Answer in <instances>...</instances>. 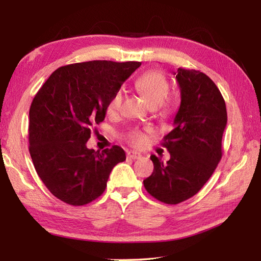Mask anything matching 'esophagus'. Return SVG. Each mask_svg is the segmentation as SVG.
Masks as SVG:
<instances>
[{
	"label": "esophagus",
	"mask_w": 261,
	"mask_h": 261,
	"mask_svg": "<svg viewBox=\"0 0 261 261\" xmlns=\"http://www.w3.org/2000/svg\"><path fill=\"white\" fill-rule=\"evenodd\" d=\"M126 154H127V157H129L130 159H134V160L141 158V154L139 152H136V151H129Z\"/></svg>",
	"instance_id": "esophagus-1"
}]
</instances>
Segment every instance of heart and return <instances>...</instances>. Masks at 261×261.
Instances as JSON below:
<instances>
[{
    "mask_svg": "<svg viewBox=\"0 0 261 261\" xmlns=\"http://www.w3.org/2000/svg\"><path fill=\"white\" fill-rule=\"evenodd\" d=\"M137 91L145 98L146 103L151 109H158L162 116H168L171 112V104L165 101L169 93V83L162 71L150 70L143 74L136 81L135 84ZM121 90L115 91L113 95L110 97L107 104L108 114L112 115L118 112L122 103ZM125 140L135 147H141L146 142V134L139 129H132L125 135Z\"/></svg>",
    "mask_w": 261,
    "mask_h": 261,
    "instance_id": "heart-1",
    "label": "heart"
}]
</instances>
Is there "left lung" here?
Segmentation results:
<instances>
[{
	"instance_id": "left-lung-1",
	"label": "left lung",
	"mask_w": 261,
	"mask_h": 261,
	"mask_svg": "<svg viewBox=\"0 0 261 261\" xmlns=\"http://www.w3.org/2000/svg\"><path fill=\"white\" fill-rule=\"evenodd\" d=\"M180 107L175 127L163 139L170 153L167 163L151 154L152 174L143 180L147 192L166 204L195 195L222 158V136L228 121L222 94L207 75L178 68Z\"/></svg>"
}]
</instances>
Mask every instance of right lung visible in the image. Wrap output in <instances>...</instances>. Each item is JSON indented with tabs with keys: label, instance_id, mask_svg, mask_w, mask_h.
Here are the masks:
<instances>
[{
	"label": "right lung",
	"instance_id": "add662e5",
	"mask_svg": "<svg viewBox=\"0 0 261 261\" xmlns=\"http://www.w3.org/2000/svg\"><path fill=\"white\" fill-rule=\"evenodd\" d=\"M140 65H66L36 94L29 111V152L38 176L60 201L74 206L91 203L105 191L114 166L125 160L119 146L95 151L86 142L104 120L110 97Z\"/></svg>",
	"mask_w": 261,
	"mask_h": 261
}]
</instances>
